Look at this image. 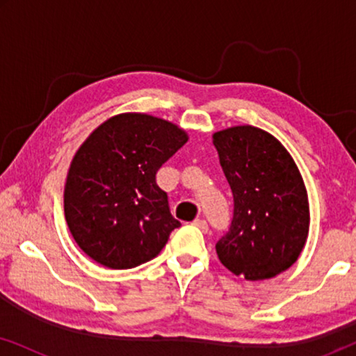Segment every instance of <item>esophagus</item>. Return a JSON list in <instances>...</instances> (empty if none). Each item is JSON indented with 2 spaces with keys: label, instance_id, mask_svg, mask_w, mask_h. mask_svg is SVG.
<instances>
[{
  "label": "esophagus",
  "instance_id": "1",
  "mask_svg": "<svg viewBox=\"0 0 356 356\" xmlns=\"http://www.w3.org/2000/svg\"><path fill=\"white\" fill-rule=\"evenodd\" d=\"M194 225H196L199 230H202L204 233H206L207 230H209V225H207V222L206 220H202V218H196V220H194Z\"/></svg>",
  "mask_w": 356,
  "mask_h": 356
}]
</instances>
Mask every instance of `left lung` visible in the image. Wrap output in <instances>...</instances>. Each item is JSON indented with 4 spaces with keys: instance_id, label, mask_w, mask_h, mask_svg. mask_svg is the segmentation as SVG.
Masks as SVG:
<instances>
[{
    "instance_id": "8db88e82",
    "label": "left lung",
    "mask_w": 356,
    "mask_h": 356,
    "mask_svg": "<svg viewBox=\"0 0 356 356\" xmlns=\"http://www.w3.org/2000/svg\"><path fill=\"white\" fill-rule=\"evenodd\" d=\"M233 193L232 227L216 245L232 274L266 280L293 266L309 233L308 193L293 157L275 136L251 124L212 134Z\"/></svg>"
}]
</instances>
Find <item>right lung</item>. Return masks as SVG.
Returning a JSON list of instances; mask_svg holds the SVG:
<instances>
[{"mask_svg":"<svg viewBox=\"0 0 356 356\" xmlns=\"http://www.w3.org/2000/svg\"><path fill=\"white\" fill-rule=\"evenodd\" d=\"M188 143L178 124L147 113H120L77 149L65 184V217L77 246L110 269L154 259L179 222L155 173Z\"/></svg>","mask_w":356,"mask_h":356,"instance_id":"add662e5","label":"right lung"}]
</instances>
